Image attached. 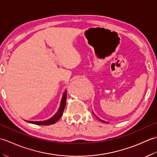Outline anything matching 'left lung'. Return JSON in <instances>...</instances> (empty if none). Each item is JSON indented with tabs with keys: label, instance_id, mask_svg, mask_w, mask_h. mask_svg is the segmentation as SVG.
<instances>
[{
	"label": "left lung",
	"instance_id": "8db88e82",
	"mask_svg": "<svg viewBox=\"0 0 157 157\" xmlns=\"http://www.w3.org/2000/svg\"><path fill=\"white\" fill-rule=\"evenodd\" d=\"M93 114H94V113H93ZM97 118H98V117H97ZM99 120H100V121H102V122H104V123H106L105 121H102V120H101V119H99Z\"/></svg>",
	"mask_w": 157,
	"mask_h": 157
}]
</instances>
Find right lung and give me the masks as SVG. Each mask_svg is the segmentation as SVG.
<instances>
[{
  "mask_svg": "<svg viewBox=\"0 0 157 157\" xmlns=\"http://www.w3.org/2000/svg\"><path fill=\"white\" fill-rule=\"evenodd\" d=\"M66 99H67V91H65L64 93H63L61 105H60V107L58 110V111L56 112V114L51 119L46 120V121H25L30 123H33V124L40 125H48L54 124V123H55L60 118H61V117L63 115V111H64L65 105H66Z\"/></svg>",
  "mask_w": 157,
  "mask_h": 157,
  "instance_id": "add662e5",
  "label": "right lung"
}]
</instances>
